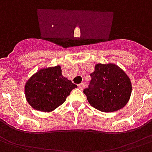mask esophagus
I'll return each mask as SVG.
<instances>
[{"label":"esophagus","instance_id":"esophagus-1","mask_svg":"<svg viewBox=\"0 0 152 152\" xmlns=\"http://www.w3.org/2000/svg\"><path fill=\"white\" fill-rule=\"evenodd\" d=\"M84 87H85V83H83L78 84V88H79V89L83 90L84 89Z\"/></svg>","mask_w":152,"mask_h":152}]
</instances>
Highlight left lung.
Masks as SVG:
<instances>
[{
    "label": "left lung",
    "mask_w": 152,
    "mask_h": 152,
    "mask_svg": "<svg viewBox=\"0 0 152 152\" xmlns=\"http://www.w3.org/2000/svg\"><path fill=\"white\" fill-rule=\"evenodd\" d=\"M90 76L91 80L83 92L92 107L112 113L128 103L132 91L131 82L120 67L114 64H97Z\"/></svg>",
    "instance_id": "left-lung-1"
}]
</instances>
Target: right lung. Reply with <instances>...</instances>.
<instances>
[{
  "label": "right lung",
  "instance_id": "1",
  "mask_svg": "<svg viewBox=\"0 0 152 152\" xmlns=\"http://www.w3.org/2000/svg\"><path fill=\"white\" fill-rule=\"evenodd\" d=\"M77 87L62 76L61 66L42 69L28 79L25 85V96L32 108L51 112L66 100L73 89Z\"/></svg>",
  "mask_w": 152,
  "mask_h": 152
}]
</instances>
